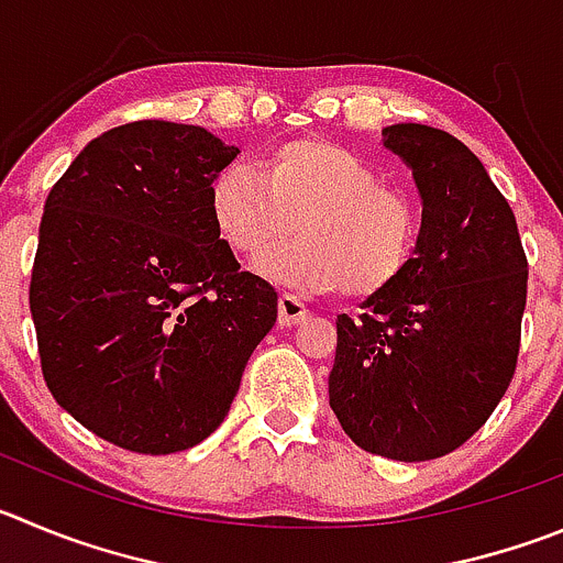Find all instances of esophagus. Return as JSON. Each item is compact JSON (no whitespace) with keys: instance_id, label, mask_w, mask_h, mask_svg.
I'll list each match as a JSON object with an SVG mask.
<instances>
[{"instance_id":"esophagus-1","label":"esophagus","mask_w":563,"mask_h":563,"mask_svg":"<svg viewBox=\"0 0 563 563\" xmlns=\"http://www.w3.org/2000/svg\"><path fill=\"white\" fill-rule=\"evenodd\" d=\"M306 317L308 308L302 299H297L294 294H280V299H277V322H280L283 328H291V324L302 322Z\"/></svg>"}]
</instances>
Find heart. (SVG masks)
Returning a JSON list of instances; mask_svg holds the SVG:
<instances>
[{
    "label": "heart",
    "mask_w": 563,
    "mask_h": 563,
    "mask_svg": "<svg viewBox=\"0 0 563 563\" xmlns=\"http://www.w3.org/2000/svg\"><path fill=\"white\" fill-rule=\"evenodd\" d=\"M210 219L235 255L263 261L298 224V241L261 272L308 291L369 299L411 266L419 213L355 152L302 139L275 146L257 172L228 166L210 186Z\"/></svg>",
    "instance_id": "obj_1"
}]
</instances>
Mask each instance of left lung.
Returning <instances> with one entry per match:
<instances>
[{"mask_svg": "<svg viewBox=\"0 0 563 563\" xmlns=\"http://www.w3.org/2000/svg\"><path fill=\"white\" fill-rule=\"evenodd\" d=\"M422 199L402 277L335 319L330 408L366 453L430 461L503 400L519 353L528 261L517 219L470 146L428 124L383 128Z\"/></svg>", "mask_w": 563, "mask_h": 563, "instance_id": "8db88e82", "label": "left lung"}]
</instances>
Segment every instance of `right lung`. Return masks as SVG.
Segmentation results:
<instances>
[{"label": "right lung", "mask_w": 563, "mask_h": 563, "mask_svg": "<svg viewBox=\"0 0 563 563\" xmlns=\"http://www.w3.org/2000/svg\"><path fill=\"white\" fill-rule=\"evenodd\" d=\"M205 128L133 122L86 144L44 205L30 311L63 411L115 448L169 455L224 422L277 291L210 219L235 161Z\"/></svg>", "instance_id": "1"}]
</instances>
